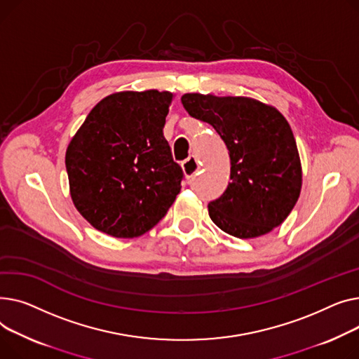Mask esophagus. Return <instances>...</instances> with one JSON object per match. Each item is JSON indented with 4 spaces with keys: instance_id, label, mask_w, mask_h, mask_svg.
I'll return each mask as SVG.
<instances>
[{
    "instance_id": "34e87169",
    "label": "esophagus",
    "mask_w": 359,
    "mask_h": 359,
    "mask_svg": "<svg viewBox=\"0 0 359 359\" xmlns=\"http://www.w3.org/2000/svg\"><path fill=\"white\" fill-rule=\"evenodd\" d=\"M198 168H200L198 161H197L194 156H189L187 161L182 162V171H184V174H185V177H187L188 180L193 178V177L197 174Z\"/></svg>"
}]
</instances>
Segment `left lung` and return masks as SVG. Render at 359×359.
Segmentation results:
<instances>
[{"label":"left lung","instance_id":"1","mask_svg":"<svg viewBox=\"0 0 359 359\" xmlns=\"http://www.w3.org/2000/svg\"><path fill=\"white\" fill-rule=\"evenodd\" d=\"M188 114L212 124L230 156V182L208 203V216L226 233L254 239L280 226L296 205L303 184L296 139L273 105L250 97L189 93Z\"/></svg>","mask_w":359,"mask_h":359}]
</instances>
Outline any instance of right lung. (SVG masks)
<instances>
[{"label":"right lung","mask_w":359,"mask_h":359,"mask_svg":"<svg viewBox=\"0 0 359 359\" xmlns=\"http://www.w3.org/2000/svg\"><path fill=\"white\" fill-rule=\"evenodd\" d=\"M174 93L120 91L102 98L65 154L69 194L93 227L130 239L149 231L175 201L182 180L163 126Z\"/></svg>","instance_id":"add662e5"}]
</instances>
